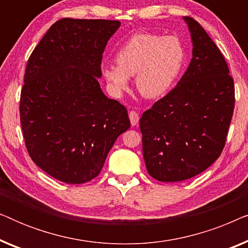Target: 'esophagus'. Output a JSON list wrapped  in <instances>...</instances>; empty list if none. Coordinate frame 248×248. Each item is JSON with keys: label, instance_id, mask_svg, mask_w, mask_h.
<instances>
[{"label": "esophagus", "instance_id": "1", "mask_svg": "<svg viewBox=\"0 0 248 248\" xmlns=\"http://www.w3.org/2000/svg\"><path fill=\"white\" fill-rule=\"evenodd\" d=\"M128 117H130L132 126H135V125H138L139 120H140V116H139V114L137 113V111H134V110L130 111V114H128Z\"/></svg>", "mask_w": 248, "mask_h": 248}]
</instances>
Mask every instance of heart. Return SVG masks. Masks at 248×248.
Wrapping results in <instances>:
<instances>
[{
	"instance_id": "obj_1",
	"label": "heart",
	"mask_w": 248,
	"mask_h": 248,
	"mask_svg": "<svg viewBox=\"0 0 248 248\" xmlns=\"http://www.w3.org/2000/svg\"><path fill=\"white\" fill-rule=\"evenodd\" d=\"M185 49L175 36L138 32L124 42L115 54L116 64H103L100 72L114 96L130 86L131 77L142 96L155 99L170 90L184 65Z\"/></svg>"
}]
</instances>
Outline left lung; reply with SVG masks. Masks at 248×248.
Instances as JSON below:
<instances>
[{
	"mask_svg": "<svg viewBox=\"0 0 248 248\" xmlns=\"http://www.w3.org/2000/svg\"><path fill=\"white\" fill-rule=\"evenodd\" d=\"M192 60L177 86L140 118L142 150L151 177L182 182L219 158L235 107V88L221 52L193 18H183Z\"/></svg>",
	"mask_w": 248,
	"mask_h": 248,
	"instance_id": "left-lung-1",
	"label": "left lung"
}]
</instances>
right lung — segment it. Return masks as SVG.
<instances>
[{
    "instance_id": "right-lung-1",
    "label": "right lung",
    "mask_w": 248,
    "mask_h": 248,
    "mask_svg": "<svg viewBox=\"0 0 248 248\" xmlns=\"http://www.w3.org/2000/svg\"><path fill=\"white\" fill-rule=\"evenodd\" d=\"M120 27L114 20L61 19L27 63L20 98L27 150L63 183L97 177L116 139L131 126L126 108L98 82L105 47Z\"/></svg>"
}]
</instances>
